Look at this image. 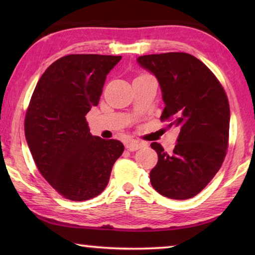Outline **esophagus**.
Here are the masks:
<instances>
[{
	"label": "esophagus",
	"instance_id": "obj_1",
	"mask_svg": "<svg viewBox=\"0 0 255 255\" xmlns=\"http://www.w3.org/2000/svg\"><path fill=\"white\" fill-rule=\"evenodd\" d=\"M145 145H146L145 143H141V141H138V140H135V139H128L126 141V144H125L126 148L128 150H130V152H133V150H137V149H139L141 147H144Z\"/></svg>",
	"mask_w": 255,
	"mask_h": 255
}]
</instances>
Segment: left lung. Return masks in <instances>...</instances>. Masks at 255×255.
Wrapping results in <instances>:
<instances>
[{"label": "left lung", "instance_id": "left-lung-1", "mask_svg": "<svg viewBox=\"0 0 255 255\" xmlns=\"http://www.w3.org/2000/svg\"><path fill=\"white\" fill-rule=\"evenodd\" d=\"M155 75L165 108L161 120L180 128L173 152L152 143L158 161L150 171L153 188L170 199L198 195L221 169L230 131V105L223 86L204 63L185 53L137 58Z\"/></svg>", "mask_w": 255, "mask_h": 255}]
</instances>
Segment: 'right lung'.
Instances as JSON below:
<instances>
[{
    "label": "right lung",
    "mask_w": 255,
    "mask_h": 255,
    "mask_svg": "<svg viewBox=\"0 0 255 255\" xmlns=\"http://www.w3.org/2000/svg\"><path fill=\"white\" fill-rule=\"evenodd\" d=\"M122 56L67 55L38 81L24 120L25 139L42 176L73 201L100 195L124 152L90 132L85 116L99 105L107 75Z\"/></svg>",
    "instance_id": "1"
}]
</instances>
